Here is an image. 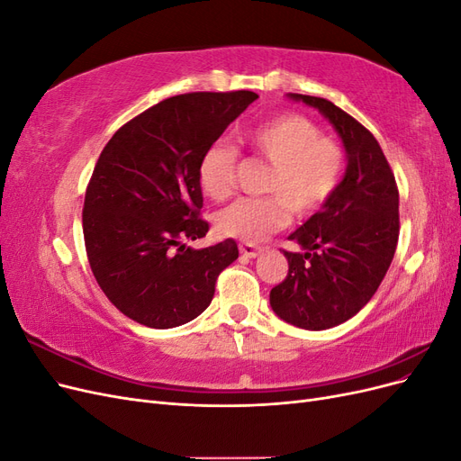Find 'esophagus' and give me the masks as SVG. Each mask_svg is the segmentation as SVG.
Masks as SVG:
<instances>
[{
  "label": "esophagus",
  "mask_w": 461,
  "mask_h": 461,
  "mask_svg": "<svg viewBox=\"0 0 461 461\" xmlns=\"http://www.w3.org/2000/svg\"><path fill=\"white\" fill-rule=\"evenodd\" d=\"M258 254H259V248L258 246L248 244V242L240 244V256L242 258H256Z\"/></svg>",
  "instance_id": "esophagus-1"
}]
</instances>
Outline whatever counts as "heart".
Segmentation results:
<instances>
[{
  "label": "heart",
  "instance_id": "b5f03b06",
  "mask_svg": "<svg viewBox=\"0 0 461 461\" xmlns=\"http://www.w3.org/2000/svg\"><path fill=\"white\" fill-rule=\"evenodd\" d=\"M244 146L271 163L263 192L273 196L240 198L217 215V230L232 239L254 242L288 219V207L308 215L337 190L342 175V151L300 115H278L242 132ZM239 156L225 144L207 146L198 165L200 186L207 198L225 200L234 188Z\"/></svg>",
  "mask_w": 461,
  "mask_h": 461
}]
</instances>
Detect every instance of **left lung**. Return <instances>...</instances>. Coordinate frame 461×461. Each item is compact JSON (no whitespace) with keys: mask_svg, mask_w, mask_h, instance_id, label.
Segmentation results:
<instances>
[{"mask_svg":"<svg viewBox=\"0 0 461 461\" xmlns=\"http://www.w3.org/2000/svg\"><path fill=\"white\" fill-rule=\"evenodd\" d=\"M319 113L342 138L346 173L315 215L288 236L303 252H285L288 275L271 294L286 323L325 330L354 317L383 283L398 234V186L375 136L325 97L288 94Z\"/></svg>","mask_w":461,"mask_h":461,"instance_id":"obj_1","label":"left lung"}]
</instances>
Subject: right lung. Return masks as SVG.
<instances>
[{"label": "right lung", "instance_id": "obj_1", "mask_svg": "<svg viewBox=\"0 0 461 461\" xmlns=\"http://www.w3.org/2000/svg\"><path fill=\"white\" fill-rule=\"evenodd\" d=\"M256 92H192L136 115L100 153L82 230L104 294L132 321L173 329L213 300L219 273L239 258L232 239L194 249L209 230L198 165Z\"/></svg>", "mask_w": 461, "mask_h": 461}]
</instances>
